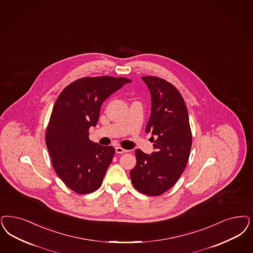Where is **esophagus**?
<instances>
[{
  "label": "esophagus",
  "mask_w": 253,
  "mask_h": 253,
  "mask_svg": "<svg viewBox=\"0 0 253 253\" xmlns=\"http://www.w3.org/2000/svg\"><path fill=\"white\" fill-rule=\"evenodd\" d=\"M127 151H128L127 149H124V148H122V147H117V148H116V152H117L118 154H122V153L127 152Z\"/></svg>",
  "instance_id": "obj_1"
}]
</instances>
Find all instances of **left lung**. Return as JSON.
Masks as SVG:
<instances>
[{
	"instance_id": "obj_1",
	"label": "left lung",
	"mask_w": 253,
	"mask_h": 253,
	"mask_svg": "<svg viewBox=\"0 0 253 253\" xmlns=\"http://www.w3.org/2000/svg\"><path fill=\"white\" fill-rule=\"evenodd\" d=\"M150 94L152 109L147 132H151V155L136 149V166L130 172L138 192L158 196L171 189L188 164L192 135L183 97L173 84L157 77H143Z\"/></svg>"
}]
</instances>
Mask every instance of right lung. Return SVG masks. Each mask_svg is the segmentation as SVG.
I'll use <instances>...</instances> for the list:
<instances>
[{"label":"right lung","instance_id":"right-lung-1","mask_svg":"<svg viewBox=\"0 0 253 253\" xmlns=\"http://www.w3.org/2000/svg\"><path fill=\"white\" fill-rule=\"evenodd\" d=\"M131 79L108 76L77 79L65 87L53 106L45 145L55 172L73 192L87 194L103 183L115 148L90 141L103 102Z\"/></svg>","mask_w":253,"mask_h":253}]
</instances>
